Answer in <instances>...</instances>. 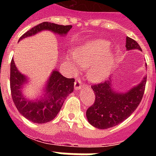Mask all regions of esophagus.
<instances>
[{"mask_svg":"<svg viewBox=\"0 0 156 156\" xmlns=\"http://www.w3.org/2000/svg\"><path fill=\"white\" fill-rule=\"evenodd\" d=\"M83 82L81 81V79H80V78H78L74 83V88L76 90L81 89V88H83Z\"/></svg>","mask_w":156,"mask_h":156,"instance_id":"obj_1","label":"esophagus"}]
</instances>
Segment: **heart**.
Returning <instances> with one entry per match:
<instances>
[{
    "label": "heart",
    "mask_w": 156,
    "mask_h": 156,
    "mask_svg": "<svg viewBox=\"0 0 156 156\" xmlns=\"http://www.w3.org/2000/svg\"><path fill=\"white\" fill-rule=\"evenodd\" d=\"M109 49V43L105 40H94L85 43L75 52V57L83 67H89V80L100 82L105 80L111 71V62L104 58Z\"/></svg>",
    "instance_id": "1"
}]
</instances>
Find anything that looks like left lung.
Wrapping results in <instances>:
<instances>
[{"label":"left lung","mask_w":156,"mask_h":156,"mask_svg":"<svg viewBox=\"0 0 156 156\" xmlns=\"http://www.w3.org/2000/svg\"><path fill=\"white\" fill-rule=\"evenodd\" d=\"M125 47L128 50L139 49L141 51L137 41L128 37ZM146 78L144 77L140 84L125 94L114 92L111 79L92 85L95 100L86 112L88 122L94 127L105 129L125 120L134 113L142 100Z\"/></svg>","instance_id":"8db88e82"}]
</instances>
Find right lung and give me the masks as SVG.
Masks as SVG:
<instances>
[{
	"instance_id": "obj_1",
	"label": "right lung",
	"mask_w": 156,
	"mask_h": 156,
	"mask_svg": "<svg viewBox=\"0 0 156 156\" xmlns=\"http://www.w3.org/2000/svg\"><path fill=\"white\" fill-rule=\"evenodd\" d=\"M72 28L71 25L62 26L44 22L25 32L19 40L35 35L42 30H49L59 35H65ZM25 75L17 70L13 59L11 62L10 86L12 100L21 114L28 120L37 124H44L52 120L60 111L64 100L73 91L74 78L63 77L58 71H53L46 87L45 98L37 102L26 99L22 94V84L25 83Z\"/></svg>"
}]
</instances>
